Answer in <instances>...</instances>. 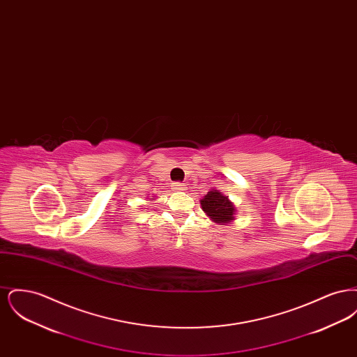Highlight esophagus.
I'll return each mask as SVG.
<instances>
[{
  "mask_svg": "<svg viewBox=\"0 0 357 357\" xmlns=\"http://www.w3.org/2000/svg\"><path fill=\"white\" fill-rule=\"evenodd\" d=\"M171 187H172V190H175V191H183V190H186V185H185V183H181V182H174Z\"/></svg>",
  "mask_w": 357,
  "mask_h": 357,
  "instance_id": "1",
  "label": "esophagus"
}]
</instances>
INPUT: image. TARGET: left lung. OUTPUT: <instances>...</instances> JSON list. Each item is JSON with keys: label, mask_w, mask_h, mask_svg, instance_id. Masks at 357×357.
<instances>
[{"label": "left lung", "mask_w": 357, "mask_h": 357, "mask_svg": "<svg viewBox=\"0 0 357 357\" xmlns=\"http://www.w3.org/2000/svg\"><path fill=\"white\" fill-rule=\"evenodd\" d=\"M204 213L218 223L234 220V206L218 190H211L201 201Z\"/></svg>", "instance_id": "left-lung-1"}]
</instances>
